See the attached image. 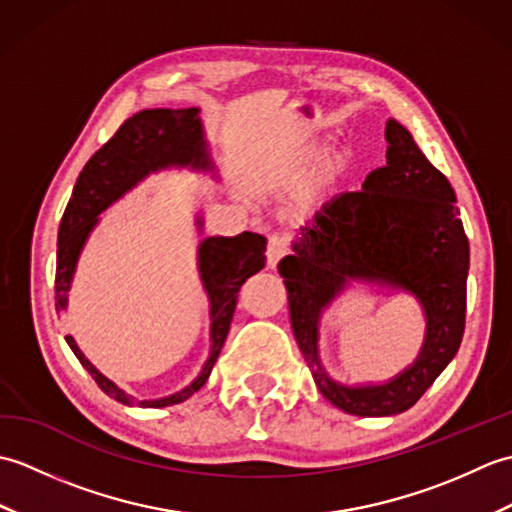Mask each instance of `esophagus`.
I'll use <instances>...</instances> for the list:
<instances>
[{
	"label": "esophagus",
	"instance_id": "esophagus-1",
	"mask_svg": "<svg viewBox=\"0 0 512 512\" xmlns=\"http://www.w3.org/2000/svg\"><path fill=\"white\" fill-rule=\"evenodd\" d=\"M288 246H290V237L286 233L270 235L268 248H266V259H268V266L270 268H277V264L281 262V259L286 257Z\"/></svg>",
	"mask_w": 512,
	"mask_h": 512
}]
</instances>
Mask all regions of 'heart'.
<instances>
[{
  "mask_svg": "<svg viewBox=\"0 0 512 512\" xmlns=\"http://www.w3.org/2000/svg\"><path fill=\"white\" fill-rule=\"evenodd\" d=\"M321 156H323V145L321 143L308 145L306 149H303V154H301V167L303 169L314 167L321 160ZM347 169H350V156H347V154H334V156H330L328 160L323 162L321 178H323V182H334L336 178H341Z\"/></svg>",
  "mask_w": 512,
  "mask_h": 512,
  "instance_id": "heart-1",
  "label": "heart"
}]
</instances>
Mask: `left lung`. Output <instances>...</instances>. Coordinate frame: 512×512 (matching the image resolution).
<instances>
[{
  "label": "left lung",
  "mask_w": 512,
  "mask_h": 512,
  "mask_svg": "<svg viewBox=\"0 0 512 512\" xmlns=\"http://www.w3.org/2000/svg\"><path fill=\"white\" fill-rule=\"evenodd\" d=\"M385 140V167L369 173L361 191L325 202L292 239V255L279 262L292 332L314 383L334 407L361 418L396 416L416 405L458 354L466 314L469 239L455 191L394 118ZM352 285L402 291L423 308L421 352L385 384L345 386L320 363L322 312Z\"/></svg>",
  "instance_id": "left-lung-1"
}]
</instances>
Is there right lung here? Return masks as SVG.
<instances>
[{
    "mask_svg": "<svg viewBox=\"0 0 512 512\" xmlns=\"http://www.w3.org/2000/svg\"><path fill=\"white\" fill-rule=\"evenodd\" d=\"M167 169H189L198 173H213L217 180V169L211 158L209 140L204 134V125L198 107L189 110H143L118 127L112 140L96 151L83 167L79 180L74 184L72 198L65 206L63 220L59 226L57 242V279H54V299L57 312L68 310V292L76 273V264L83 253L92 231L101 222V213L110 209L125 193L138 187L151 173ZM198 233L204 231V220L198 213L195 217ZM266 237L257 233H239L235 237H204L198 244V273L202 288L209 297V319H211V347L209 356L187 387L173 391L169 396L138 400L114 380L96 369L81 347L68 336V345L88 369L107 396L123 402L127 407L160 409L178 405L191 398L206 378L220 356L228 328H231L237 292L244 281L259 273L266 264Z\"/></svg>",
    "mask_w": 512,
    "mask_h": 512,
    "instance_id": "obj_1",
    "label": "right lung"
}]
</instances>
